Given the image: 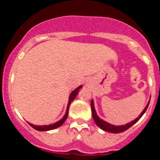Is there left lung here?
Masks as SVG:
<instances>
[{
  "label": "left lung",
  "mask_w": 160,
  "mask_h": 160,
  "mask_svg": "<svg viewBox=\"0 0 160 160\" xmlns=\"http://www.w3.org/2000/svg\"><path fill=\"white\" fill-rule=\"evenodd\" d=\"M149 103H150V101L148 102V105H147L146 107L144 108V110L142 111V113H141V114L138 115V118H136L135 120L131 121V122H129V123H127V124H125V125H122V126L112 125V124L108 123V122H105L104 120L101 119L98 116L97 113H96L95 109H94V101H93V100H91L90 106H91V111H92L93 118H94V122H95V123L97 124L98 127L101 128L102 130H103V131H108V132H111V133H114V134H117V133H120V132H122V131H127V130L129 129V128H131V126H133L134 124L135 123V122H138V120L140 119L141 117L143 115L144 113L146 112L147 109H148V106H149Z\"/></svg>",
  "instance_id": "8db88e82"
}]
</instances>
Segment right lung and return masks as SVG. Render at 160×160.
<instances>
[{
    "label": "right lung",
    "instance_id": "add662e5",
    "mask_svg": "<svg viewBox=\"0 0 160 160\" xmlns=\"http://www.w3.org/2000/svg\"><path fill=\"white\" fill-rule=\"evenodd\" d=\"M81 87H82V86H80V87H78V88H76L75 90L71 92L70 97H69V102H68L67 108H66V114H65L64 116H63V118H62V119L59 120L58 122H55V123H53V124H50V125H48V126L47 125H46V126H36V125H33V124H32V123H29V125H30L32 128H34L35 130H37V131H50V130H53V129H55V128H59L60 126L62 125V124L64 123L65 121H66V118H67L68 111H69V108H70V103H71V102L73 101L74 98H75L76 96H77V94H78V90H80V88H81Z\"/></svg>",
    "mask_w": 160,
    "mask_h": 160
}]
</instances>
